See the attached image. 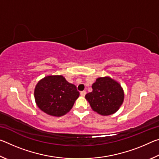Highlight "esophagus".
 Masks as SVG:
<instances>
[{"label":"esophagus","instance_id":"obj_1","mask_svg":"<svg viewBox=\"0 0 159 159\" xmlns=\"http://www.w3.org/2000/svg\"><path fill=\"white\" fill-rule=\"evenodd\" d=\"M80 95L81 96H83V97H84L85 95H86V91H85V90H83V91H81V92L80 93Z\"/></svg>","mask_w":159,"mask_h":159}]
</instances>
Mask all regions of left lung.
I'll use <instances>...</instances> for the list:
<instances>
[{"mask_svg":"<svg viewBox=\"0 0 159 159\" xmlns=\"http://www.w3.org/2000/svg\"><path fill=\"white\" fill-rule=\"evenodd\" d=\"M92 88V92L85 95V99L94 111L102 116L111 115L118 111L124 99L119 83L109 77L98 78Z\"/></svg>","mask_w":159,"mask_h":159,"instance_id":"left-lung-1","label":"left lung"}]
</instances>
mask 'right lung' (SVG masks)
Returning a JSON list of instances; mask_svg holds the SVG:
<instances>
[{"label": "right lung", "instance_id": "add662e5", "mask_svg": "<svg viewBox=\"0 0 159 159\" xmlns=\"http://www.w3.org/2000/svg\"><path fill=\"white\" fill-rule=\"evenodd\" d=\"M76 85L62 76H49L38 83L34 91L37 106L46 114L61 116L72 108L79 98Z\"/></svg>", "mask_w": 159, "mask_h": 159}]
</instances>
